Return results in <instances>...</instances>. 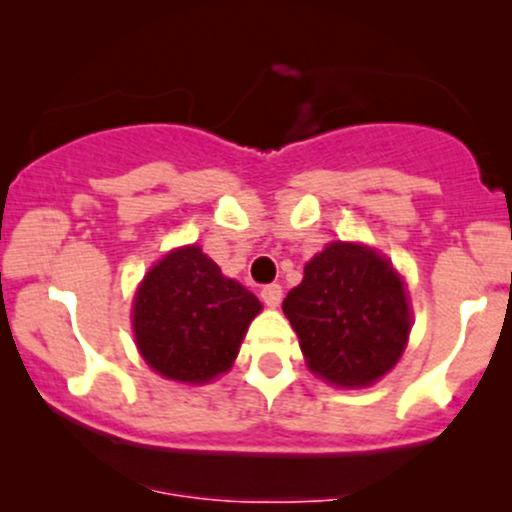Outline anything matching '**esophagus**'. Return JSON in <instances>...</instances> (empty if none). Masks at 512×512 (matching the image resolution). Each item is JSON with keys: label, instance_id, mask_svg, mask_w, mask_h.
<instances>
[{"label": "esophagus", "instance_id": "1", "mask_svg": "<svg viewBox=\"0 0 512 512\" xmlns=\"http://www.w3.org/2000/svg\"><path fill=\"white\" fill-rule=\"evenodd\" d=\"M260 296H262V301H264V305H267V308H276V305L281 303V296H284V291H281L279 284H267L260 291Z\"/></svg>", "mask_w": 512, "mask_h": 512}]
</instances>
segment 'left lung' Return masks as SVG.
I'll use <instances>...</instances> for the list:
<instances>
[{
  "instance_id": "1",
  "label": "left lung",
  "mask_w": 512,
  "mask_h": 512,
  "mask_svg": "<svg viewBox=\"0 0 512 512\" xmlns=\"http://www.w3.org/2000/svg\"><path fill=\"white\" fill-rule=\"evenodd\" d=\"M308 368L342 387L375 383L402 356L411 330L404 284L366 245L332 243L305 264L284 298Z\"/></svg>"
}]
</instances>
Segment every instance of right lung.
I'll return each instance as SVG.
<instances>
[{
  "instance_id": "1",
  "label": "right lung",
  "mask_w": 512,
  "mask_h": 512,
  "mask_svg": "<svg viewBox=\"0 0 512 512\" xmlns=\"http://www.w3.org/2000/svg\"><path fill=\"white\" fill-rule=\"evenodd\" d=\"M262 303L226 279L197 245L173 250L144 276L134 298V334L163 378L209 383L236 361Z\"/></svg>"
}]
</instances>
